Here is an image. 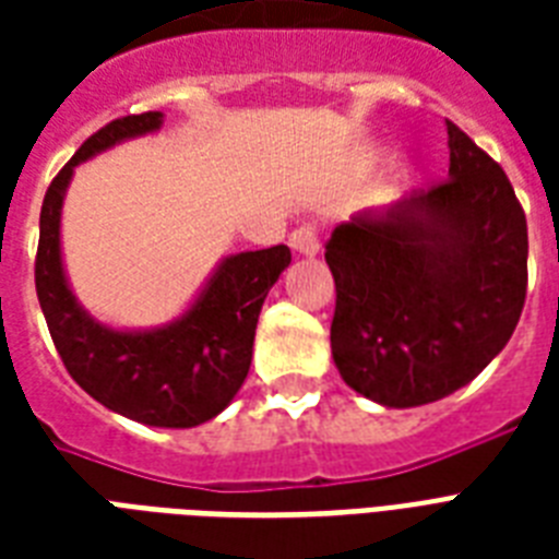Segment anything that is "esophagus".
Wrapping results in <instances>:
<instances>
[{"instance_id": "obj_1", "label": "esophagus", "mask_w": 559, "mask_h": 559, "mask_svg": "<svg viewBox=\"0 0 559 559\" xmlns=\"http://www.w3.org/2000/svg\"><path fill=\"white\" fill-rule=\"evenodd\" d=\"M289 246H293V252L307 254V258H313L319 254V235H316L313 226H298L293 235H289Z\"/></svg>"}]
</instances>
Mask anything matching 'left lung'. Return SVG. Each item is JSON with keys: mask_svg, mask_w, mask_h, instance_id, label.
<instances>
[{"mask_svg": "<svg viewBox=\"0 0 559 559\" xmlns=\"http://www.w3.org/2000/svg\"><path fill=\"white\" fill-rule=\"evenodd\" d=\"M450 179L333 228L331 324L342 380L385 408L447 397L520 322L528 223L511 179L447 121Z\"/></svg>", "mask_w": 559, "mask_h": 559, "instance_id": "obj_1", "label": "left lung"}]
</instances>
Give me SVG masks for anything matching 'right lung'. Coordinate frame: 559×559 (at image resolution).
I'll return each mask as SVG.
<instances>
[{
	"label": "right lung",
	"instance_id": "1",
	"mask_svg": "<svg viewBox=\"0 0 559 559\" xmlns=\"http://www.w3.org/2000/svg\"><path fill=\"white\" fill-rule=\"evenodd\" d=\"M162 121V112L116 118L57 174L39 211L34 281L57 354L90 397L135 424L191 429L217 417L243 385L263 298L293 258L284 243L228 254L186 313L162 328L116 331L83 310L60 254L66 188L81 162L156 133Z\"/></svg>",
	"mask_w": 559,
	"mask_h": 559
}]
</instances>
